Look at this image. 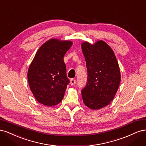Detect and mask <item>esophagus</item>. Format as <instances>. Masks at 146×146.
<instances>
[{
  "label": "esophagus",
  "instance_id": "esophagus-1",
  "mask_svg": "<svg viewBox=\"0 0 146 146\" xmlns=\"http://www.w3.org/2000/svg\"><path fill=\"white\" fill-rule=\"evenodd\" d=\"M70 85H71L72 86H74V85H76V80H75V79H73V78L70 79Z\"/></svg>",
  "mask_w": 146,
  "mask_h": 146
}]
</instances>
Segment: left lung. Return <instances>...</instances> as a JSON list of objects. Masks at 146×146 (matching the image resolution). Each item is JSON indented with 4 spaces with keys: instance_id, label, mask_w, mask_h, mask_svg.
I'll use <instances>...</instances> for the list:
<instances>
[{
    "instance_id": "8db88e82",
    "label": "left lung",
    "mask_w": 146,
    "mask_h": 146,
    "mask_svg": "<svg viewBox=\"0 0 146 146\" xmlns=\"http://www.w3.org/2000/svg\"><path fill=\"white\" fill-rule=\"evenodd\" d=\"M88 78L82 90L84 104L92 110L108 105L114 98L121 82L119 64L113 50L107 43L99 41L91 45L83 42Z\"/></svg>"
}]
</instances>
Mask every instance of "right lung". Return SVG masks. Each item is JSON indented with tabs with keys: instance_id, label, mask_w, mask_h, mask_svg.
<instances>
[{
	"instance_id": "right-lung-1",
	"label": "right lung",
	"mask_w": 146,
	"mask_h": 146,
	"mask_svg": "<svg viewBox=\"0 0 146 146\" xmlns=\"http://www.w3.org/2000/svg\"><path fill=\"white\" fill-rule=\"evenodd\" d=\"M72 42L52 39L38 50L27 74L30 90L38 102L54 106L63 100L70 82L63 57Z\"/></svg>"
}]
</instances>
